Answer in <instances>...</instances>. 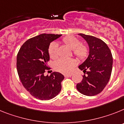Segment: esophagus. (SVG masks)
<instances>
[{
	"label": "esophagus",
	"mask_w": 124,
	"mask_h": 124,
	"mask_svg": "<svg viewBox=\"0 0 124 124\" xmlns=\"http://www.w3.org/2000/svg\"><path fill=\"white\" fill-rule=\"evenodd\" d=\"M72 75V74H64V77H71Z\"/></svg>",
	"instance_id": "34e87169"
}]
</instances>
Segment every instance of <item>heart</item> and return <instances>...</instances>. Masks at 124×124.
<instances>
[{
    "label": "heart",
    "mask_w": 124,
    "mask_h": 124,
    "mask_svg": "<svg viewBox=\"0 0 124 124\" xmlns=\"http://www.w3.org/2000/svg\"><path fill=\"white\" fill-rule=\"evenodd\" d=\"M65 45L69 47L73 52V54L80 60H84L88 56L89 52V47L87 44L81 43L79 39L75 36L69 35L62 39ZM49 54L52 59H57L59 56V45L56 42H53L49 47ZM76 64V61L74 59L60 58L54 62V67L56 70L63 73L70 72Z\"/></svg>",
    "instance_id": "1"
}]
</instances>
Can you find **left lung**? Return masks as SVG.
Wrapping results in <instances>:
<instances>
[{"instance_id": "8db88e82", "label": "left lung", "mask_w": 124, "mask_h": 124, "mask_svg": "<svg viewBox=\"0 0 124 124\" xmlns=\"http://www.w3.org/2000/svg\"><path fill=\"white\" fill-rule=\"evenodd\" d=\"M89 46V55L78 66L84 74L81 82L77 84L79 92L87 96L101 93L108 82L112 70L113 59L107 45L100 39L92 35L79 34Z\"/></svg>"}]
</instances>
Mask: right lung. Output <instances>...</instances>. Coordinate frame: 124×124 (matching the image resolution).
I'll use <instances>...</instances> for the list:
<instances>
[{"label":"right lung","instance_id":"add662e5","mask_svg":"<svg viewBox=\"0 0 124 124\" xmlns=\"http://www.w3.org/2000/svg\"><path fill=\"white\" fill-rule=\"evenodd\" d=\"M62 35L42 34L29 39L21 46L17 56V69L19 78L30 94L38 99L50 100L61 90L64 77L59 72L45 76L50 57V42Z\"/></svg>","mask_w":124,"mask_h":124}]
</instances>
